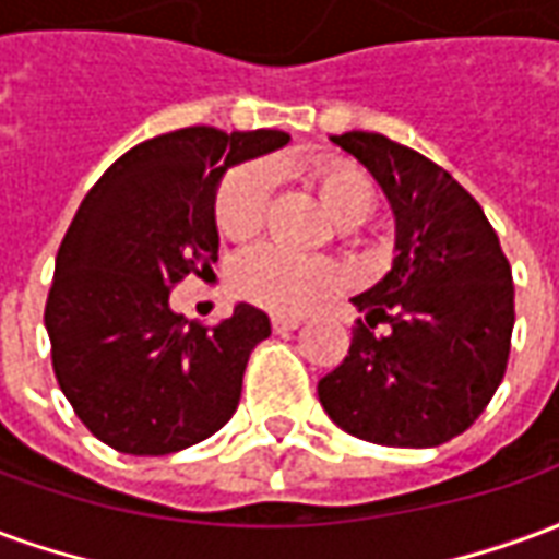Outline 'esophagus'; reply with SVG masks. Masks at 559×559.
<instances>
[{
	"mask_svg": "<svg viewBox=\"0 0 559 559\" xmlns=\"http://www.w3.org/2000/svg\"><path fill=\"white\" fill-rule=\"evenodd\" d=\"M302 326V320L299 317H284V314H275L272 317V329L275 332H293V329Z\"/></svg>",
	"mask_w": 559,
	"mask_h": 559,
	"instance_id": "obj_1",
	"label": "esophagus"
}]
</instances>
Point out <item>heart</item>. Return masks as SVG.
Instances as JSON below:
<instances>
[{
    "label": "heart",
    "mask_w": 559,
    "mask_h": 559,
    "mask_svg": "<svg viewBox=\"0 0 559 559\" xmlns=\"http://www.w3.org/2000/svg\"><path fill=\"white\" fill-rule=\"evenodd\" d=\"M314 182L344 227L371 218L377 206L374 179L356 164H317ZM272 173L266 164H245L221 182L215 218L227 236H251L266 218ZM230 281L248 302L302 314L344 284V272L332 257L293 254L281 245H257L236 257Z\"/></svg>",
    "instance_id": "1"
}]
</instances>
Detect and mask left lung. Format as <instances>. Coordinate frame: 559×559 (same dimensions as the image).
I'll list each match as a JSON object with an SVG mask.
<instances>
[{"instance_id":"left-lung-1","label":"left lung","mask_w":559,"mask_h":559,"mask_svg":"<svg viewBox=\"0 0 559 559\" xmlns=\"http://www.w3.org/2000/svg\"><path fill=\"white\" fill-rule=\"evenodd\" d=\"M383 188L395 260L371 290L344 362L317 383L329 419L359 440L428 449L488 407L515 326L512 269L481 206L433 160L383 134L332 138ZM380 322L386 333H374Z\"/></svg>"}]
</instances>
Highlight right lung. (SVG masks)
Segmentation results:
<instances>
[{
    "label": "right lung",
    "instance_id": "right-lung-1",
    "mask_svg": "<svg viewBox=\"0 0 559 559\" xmlns=\"http://www.w3.org/2000/svg\"><path fill=\"white\" fill-rule=\"evenodd\" d=\"M287 143L272 128H179L128 148L83 197L56 254L44 326L66 399L116 452L170 455L239 407L269 317L239 302L206 326L173 311L170 287L218 260L224 173Z\"/></svg>",
    "mask_w": 559,
    "mask_h": 559
}]
</instances>
